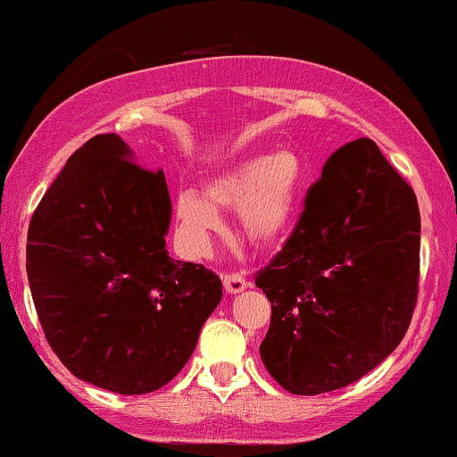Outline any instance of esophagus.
<instances>
[{
    "instance_id": "esophagus-1",
    "label": "esophagus",
    "mask_w": 457,
    "mask_h": 457,
    "mask_svg": "<svg viewBox=\"0 0 457 457\" xmlns=\"http://www.w3.org/2000/svg\"><path fill=\"white\" fill-rule=\"evenodd\" d=\"M222 283L228 294H239L250 286V281H246V277L239 272H222Z\"/></svg>"
}]
</instances>
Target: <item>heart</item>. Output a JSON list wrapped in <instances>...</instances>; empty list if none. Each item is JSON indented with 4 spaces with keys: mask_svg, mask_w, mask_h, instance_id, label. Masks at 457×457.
Listing matches in <instances>:
<instances>
[{
    "mask_svg": "<svg viewBox=\"0 0 457 457\" xmlns=\"http://www.w3.org/2000/svg\"><path fill=\"white\" fill-rule=\"evenodd\" d=\"M305 170L296 152L277 150L235 165L207 185V198L183 191L176 200L180 228L194 242L222 228L215 211L239 209L244 235L253 244L268 246L287 233L301 200Z\"/></svg>",
    "mask_w": 457,
    "mask_h": 457,
    "instance_id": "1",
    "label": "heart"
}]
</instances>
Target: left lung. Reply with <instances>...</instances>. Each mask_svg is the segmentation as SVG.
I'll return each instance as SVG.
<instances>
[{
    "instance_id": "obj_1",
    "label": "left lung",
    "mask_w": 457,
    "mask_h": 457,
    "mask_svg": "<svg viewBox=\"0 0 457 457\" xmlns=\"http://www.w3.org/2000/svg\"><path fill=\"white\" fill-rule=\"evenodd\" d=\"M416 194L372 139L333 152L281 253L254 274L272 303L259 353L292 395L361 379L410 327L419 296Z\"/></svg>"
}]
</instances>
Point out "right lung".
I'll list each match as a JSON object with an SVG mask.
<instances>
[{"label": "right lung", "instance_id": "obj_1", "mask_svg": "<svg viewBox=\"0 0 457 457\" xmlns=\"http://www.w3.org/2000/svg\"><path fill=\"white\" fill-rule=\"evenodd\" d=\"M163 170H144L117 135L67 159L28 228V281L52 351L82 381L145 395L187 364L222 281L165 250Z\"/></svg>", "mask_w": 457, "mask_h": 457}]
</instances>
